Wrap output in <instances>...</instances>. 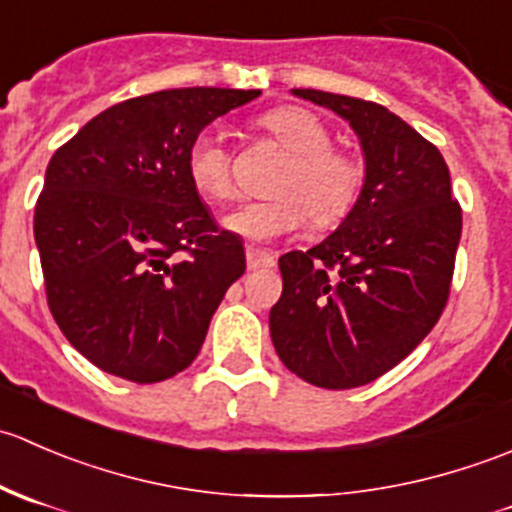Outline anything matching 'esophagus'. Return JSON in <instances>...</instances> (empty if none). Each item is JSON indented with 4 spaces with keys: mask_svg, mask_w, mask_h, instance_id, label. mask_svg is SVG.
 Masks as SVG:
<instances>
[{
    "mask_svg": "<svg viewBox=\"0 0 512 512\" xmlns=\"http://www.w3.org/2000/svg\"><path fill=\"white\" fill-rule=\"evenodd\" d=\"M265 267H275V255L247 247V270H265Z\"/></svg>",
    "mask_w": 512,
    "mask_h": 512,
    "instance_id": "34e87169",
    "label": "esophagus"
}]
</instances>
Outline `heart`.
I'll list each match as a JSON object with an SVG mask.
<instances>
[{"mask_svg":"<svg viewBox=\"0 0 512 512\" xmlns=\"http://www.w3.org/2000/svg\"><path fill=\"white\" fill-rule=\"evenodd\" d=\"M260 133L282 146L289 160L275 180L277 198L245 203L225 215V227L255 242L287 235L312 220L334 227L354 210L364 185V165L354 153L332 146L329 128L307 108L285 106L257 121ZM185 173L205 200L223 203L235 195L232 156L218 128H203L185 151Z\"/></svg>","mask_w":512,"mask_h":512,"instance_id":"1","label":"heart"}]
</instances>
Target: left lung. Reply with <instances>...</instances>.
Instances as JSON below:
<instances>
[{
    "label": "left lung",
    "instance_id": "1",
    "mask_svg": "<svg viewBox=\"0 0 512 512\" xmlns=\"http://www.w3.org/2000/svg\"><path fill=\"white\" fill-rule=\"evenodd\" d=\"M361 138L366 178L352 213L312 250L280 257L270 334L282 364L322 389H356L404 361L451 294L461 205L438 148L389 108L294 89Z\"/></svg>",
    "mask_w": 512,
    "mask_h": 512
}]
</instances>
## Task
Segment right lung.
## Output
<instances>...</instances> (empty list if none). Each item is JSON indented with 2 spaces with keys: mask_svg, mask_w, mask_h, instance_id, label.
<instances>
[{
  "mask_svg": "<svg viewBox=\"0 0 512 512\" xmlns=\"http://www.w3.org/2000/svg\"><path fill=\"white\" fill-rule=\"evenodd\" d=\"M260 91L168 89L91 118L49 160L34 240L54 322L106 374L156 384L188 369L245 247L185 173L188 143Z\"/></svg>",
  "mask_w": 512,
  "mask_h": 512,
  "instance_id": "add662e5",
  "label": "right lung"
}]
</instances>
